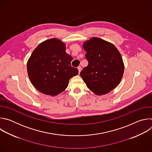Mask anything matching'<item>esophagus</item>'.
<instances>
[{
  "mask_svg": "<svg viewBox=\"0 0 152 152\" xmlns=\"http://www.w3.org/2000/svg\"><path fill=\"white\" fill-rule=\"evenodd\" d=\"M77 69H78V71H79V73H80V72H81V70H82L81 67H77Z\"/></svg>",
  "mask_w": 152,
  "mask_h": 152,
  "instance_id": "34e87169",
  "label": "esophagus"
}]
</instances>
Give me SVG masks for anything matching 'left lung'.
<instances>
[{"instance_id": "1", "label": "left lung", "mask_w": 152, "mask_h": 152, "mask_svg": "<svg viewBox=\"0 0 152 152\" xmlns=\"http://www.w3.org/2000/svg\"><path fill=\"white\" fill-rule=\"evenodd\" d=\"M88 65L80 72L87 87L98 96L110 93L120 83L124 73V63L111 42L92 37L83 43Z\"/></svg>"}]
</instances>
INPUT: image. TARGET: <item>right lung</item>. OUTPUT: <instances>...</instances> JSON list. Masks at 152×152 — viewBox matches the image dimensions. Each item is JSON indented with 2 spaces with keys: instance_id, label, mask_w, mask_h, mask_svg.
Masks as SVG:
<instances>
[{
  "instance_id": "obj_1",
  "label": "right lung",
  "mask_w": 152,
  "mask_h": 152,
  "mask_svg": "<svg viewBox=\"0 0 152 152\" xmlns=\"http://www.w3.org/2000/svg\"><path fill=\"white\" fill-rule=\"evenodd\" d=\"M66 45L58 38L41 42L27 62L28 76L39 92L56 96L67 88L69 80L78 74L71 66L73 58L66 52Z\"/></svg>"
}]
</instances>
